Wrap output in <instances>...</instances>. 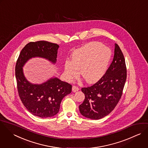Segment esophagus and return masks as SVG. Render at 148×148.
Returning a JSON list of instances; mask_svg holds the SVG:
<instances>
[{"label": "esophagus", "mask_w": 148, "mask_h": 148, "mask_svg": "<svg viewBox=\"0 0 148 148\" xmlns=\"http://www.w3.org/2000/svg\"><path fill=\"white\" fill-rule=\"evenodd\" d=\"M78 90H79V88L78 86H73V87H72V91L73 92H76Z\"/></svg>", "instance_id": "1"}]
</instances>
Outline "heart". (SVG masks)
Returning a JSON list of instances; mask_svg holds the SVG:
<instances>
[{
	"label": "heart",
	"instance_id": "heart-1",
	"mask_svg": "<svg viewBox=\"0 0 148 148\" xmlns=\"http://www.w3.org/2000/svg\"><path fill=\"white\" fill-rule=\"evenodd\" d=\"M110 57L109 48L98 42H89L73 51L72 61L68 60L65 62V76L68 80H72L77 76L80 69V74L85 80L94 83L104 74Z\"/></svg>",
	"mask_w": 148,
	"mask_h": 148
}]
</instances>
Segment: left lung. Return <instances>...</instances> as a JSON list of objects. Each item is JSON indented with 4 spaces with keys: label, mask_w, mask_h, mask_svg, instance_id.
I'll list each match as a JSON object with an SVG mask.
<instances>
[{
    "label": "left lung",
    "mask_w": 148,
    "mask_h": 148,
    "mask_svg": "<svg viewBox=\"0 0 148 148\" xmlns=\"http://www.w3.org/2000/svg\"><path fill=\"white\" fill-rule=\"evenodd\" d=\"M126 77L125 59L119 46L115 44L113 60L106 73L92 86L82 88L85 99L79 105L80 113L94 120L109 114L121 98Z\"/></svg>",
    "instance_id": "8db88e82"
}]
</instances>
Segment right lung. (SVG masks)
<instances>
[{
	"instance_id": "1",
	"label": "right lung",
	"mask_w": 148,
	"mask_h": 148,
	"mask_svg": "<svg viewBox=\"0 0 148 148\" xmlns=\"http://www.w3.org/2000/svg\"><path fill=\"white\" fill-rule=\"evenodd\" d=\"M59 46L47 41L29 42L22 49L16 65V77L19 97L32 114L46 118L58 113L62 99L72 91V85L58 78H51L41 84L29 83L23 67L30 58L39 57L56 63Z\"/></svg>"
}]
</instances>
